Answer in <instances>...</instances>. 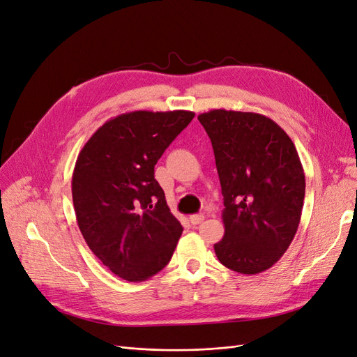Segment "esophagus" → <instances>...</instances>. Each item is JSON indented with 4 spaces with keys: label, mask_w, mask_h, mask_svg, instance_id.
I'll use <instances>...</instances> for the list:
<instances>
[{
    "label": "esophagus",
    "mask_w": 357,
    "mask_h": 357,
    "mask_svg": "<svg viewBox=\"0 0 357 357\" xmlns=\"http://www.w3.org/2000/svg\"><path fill=\"white\" fill-rule=\"evenodd\" d=\"M189 220L192 225H199L201 222H204V214H193L190 215Z\"/></svg>",
    "instance_id": "1"
}]
</instances>
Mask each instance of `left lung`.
Masks as SVG:
<instances>
[{"mask_svg":"<svg viewBox=\"0 0 357 357\" xmlns=\"http://www.w3.org/2000/svg\"><path fill=\"white\" fill-rule=\"evenodd\" d=\"M211 139L222 186V265L255 275L280 261L298 231L305 174L290 137L271 119L250 112L198 116Z\"/></svg>","mask_w":357,"mask_h":357,"instance_id":"1","label":"left lung"}]
</instances>
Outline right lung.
Here are the masks:
<instances>
[{
  "instance_id": "1",
  "label": "right lung",
  "mask_w": 357,
  "mask_h": 357,
  "mask_svg": "<svg viewBox=\"0 0 357 357\" xmlns=\"http://www.w3.org/2000/svg\"><path fill=\"white\" fill-rule=\"evenodd\" d=\"M193 112L138 110L107 121L75 160L71 192L86 244L113 274L144 282L174 253L183 228L155 178Z\"/></svg>"
}]
</instances>
